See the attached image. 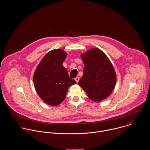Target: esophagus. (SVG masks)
<instances>
[{
  "label": "esophagus",
  "mask_w": 150,
  "mask_h": 150,
  "mask_svg": "<svg viewBox=\"0 0 150 150\" xmlns=\"http://www.w3.org/2000/svg\"><path fill=\"white\" fill-rule=\"evenodd\" d=\"M79 80H80V78H79V77H77L75 79V80H76V81L77 83H78V82H79Z\"/></svg>",
  "instance_id": "1"
}]
</instances>
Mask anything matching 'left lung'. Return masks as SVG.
Masks as SVG:
<instances>
[{"label":"left lung","mask_w":150,"mask_h":150,"mask_svg":"<svg viewBox=\"0 0 150 150\" xmlns=\"http://www.w3.org/2000/svg\"><path fill=\"white\" fill-rule=\"evenodd\" d=\"M84 64L83 76L78 84L93 101L100 102L112 93L117 74L107 55L100 49L92 48L81 54Z\"/></svg>","instance_id":"8db88e82"}]
</instances>
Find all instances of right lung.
Wrapping results in <instances>:
<instances>
[{"label":"right lung","instance_id":"1","mask_svg":"<svg viewBox=\"0 0 150 150\" xmlns=\"http://www.w3.org/2000/svg\"><path fill=\"white\" fill-rule=\"evenodd\" d=\"M67 55L62 49L49 51L34 72L33 83L38 94L45 103L52 106L61 104L69 88L76 84L62 65Z\"/></svg>","mask_w":150,"mask_h":150}]
</instances>
